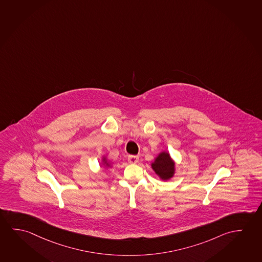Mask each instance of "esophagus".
<instances>
[{
  "label": "esophagus",
  "instance_id": "obj_1",
  "mask_svg": "<svg viewBox=\"0 0 262 262\" xmlns=\"http://www.w3.org/2000/svg\"><path fill=\"white\" fill-rule=\"evenodd\" d=\"M138 159L139 158L137 157V156H128V158H127V160H128L129 163H131V164H136V163L138 162Z\"/></svg>",
  "mask_w": 262,
  "mask_h": 262
}]
</instances>
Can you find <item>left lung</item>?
Returning <instances> with one entry per match:
<instances>
[{
  "label": "left lung",
  "mask_w": 262,
  "mask_h": 262,
  "mask_svg": "<svg viewBox=\"0 0 262 262\" xmlns=\"http://www.w3.org/2000/svg\"><path fill=\"white\" fill-rule=\"evenodd\" d=\"M152 167L157 174L160 176L162 179H168L173 177L174 171V164L171 159L169 155L163 152L156 159Z\"/></svg>",
  "instance_id": "1"
}]
</instances>
